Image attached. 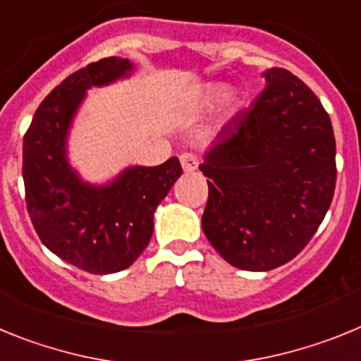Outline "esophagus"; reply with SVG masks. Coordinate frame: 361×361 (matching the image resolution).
<instances>
[{"instance_id": "esophagus-1", "label": "esophagus", "mask_w": 361, "mask_h": 361, "mask_svg": "<svg viewBox=\"0 0 361 361\" xmlns=\"http://www.w3.org/2000/svg\"><path fill=\"white\" fill-rule=\"evenodd\" d=\"M180 166H183V170L186 173H191V171L197 170V166H199V161L193 153H183L180 155Z\"/></svg>"}]
</instances>
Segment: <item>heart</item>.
I'll return each mask as SVG.
<instances>
[{
  "instance_id": "obj_1",
  "label": "heart",
  "mask_w": 361,
  "mask_h": 361,
  "mask_svg": "<svg viewBox=\"0 0 361 361\" xmlns=\"http://www.w3.org/2000/svg\"><path fill=\"white\" fill-rule=\"evenodd\" d=\"M228 94V86L220 85V82H213V85L204 86L202 90L197 94L195 97V111H208L212 110L213 106L220 103V101H224L225 95ZM228 103V111H231L237 104V97L235 95H228V99H226Z\"/></svg>"
}]
</instances>
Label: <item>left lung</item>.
<instances>
[{
	"mask_svg": "<svg viewBox=\"0 0 361 361\" xmlns=\"http://www.w3.org/2000/svg\"><path fill=\"white\" fill-rule=\"evenodd\" d=\"M226 124L199 170L208 177L204 235L226 262L269 271L304 250L329 209L336 142L320 99L283 68Z\"/></svg>",
	"mask_w": 361,
	"mask_h": 361,
	"instance_id": "obj_1",
	"label": "left lung"
}]
</instances>
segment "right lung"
Masks as SVG:
<instances>
[{
  "label": "right lung",
  "instance_id": "obj_1",
  "mask_svg": "<svg viewBox=\"0 0 361 361\" xmlns=\"http://www.w3.org/2000/svg\"><path fill=\"white\" fill-rule=\"evenodd\" d=\"M133 63L104 57L56 86L34 114L23 139V180L34 229L54 255L94 275L135 262L153 235V213L183 168L177 157L159 166H128L104 184L82 180L68 161L72 123L94 86L130 78Z\"/></svg>",
  "mask_w": 361,
  "mask_h": 361
}]
</instances>
